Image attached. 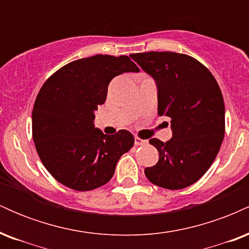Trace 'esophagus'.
<instances>
[{
  "label": "esophagus",
  "mask_w": 249,
  "mask_h": 249,
  "mask_svg": "<svg viewBox=\"0 0 249 249\" xmlns=\"http://www.w3.org/2000/svg\"><path fill=\"white\" fill-rule=\"evenodd\" d=\"M134 144H136L137 146H142V145L147 144V141H146V139L139 138L138 136H136V137H134Z\"/></svg>",
  "instance_id": "34e87169"
}]
</instances>
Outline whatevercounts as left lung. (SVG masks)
<instances>
[{
  "instance_id": "1",
  "label": "left lung",
  "mask_w": 249,
  "mask_h": 249,
  "mask_svg": "<svg viewBox=\"0 0 249 249\" xmlns=\"http://www.w3.org/2000/svg\"><path fill=\"white\" fill-rule=\"evenodd\" d=\"M158 88V115L171 118L173 136L164 142L150 139L159 160L145 168L157 186L181 190L207 172L225 134V104L218 82L193 57L171 51L132 53Z\"/></svg>"
}]
</instances>
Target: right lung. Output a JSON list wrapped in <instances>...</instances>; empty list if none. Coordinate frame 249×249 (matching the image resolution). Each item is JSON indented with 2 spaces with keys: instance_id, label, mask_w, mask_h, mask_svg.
Wrapping results in <instances>:
<instances>
[{
  "instance_id": "add662e5",
  "label": "right lung",
  "mask_w": 249,
  "mask_h": 249,
  "mask_svg": "<svg viewBox=\"0 0 249 249\" xmlns=\"http://www.w3.org/2000/svg\"><path fill=\"white\" fill-rule=\"evenodd\" d=\"M138 71L128 56L96 55L64 65L45 81L33 108V139L57 181L82 192L110 181L134 138L126 130L108 136L95 128V111L113 77Z\"/></svg>"
}]
</instances>
